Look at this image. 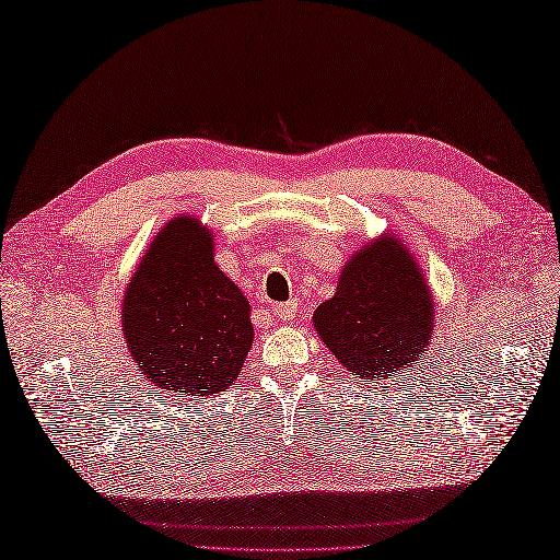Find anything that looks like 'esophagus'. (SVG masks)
Masks as SVG:
<instances>
[{
    "label": "esophagus",
    "mask_w": 560,
    "mask_h": 560,
    "mask_svg": "<svg viewBox=\"0 0 560 560\" xmlns=\"http://www.w3.org/2000/svg\"><path fill=\"white\" fill-rule=\"evenodd\" d=\"M295 313H299V301H287V303H279L277 307H273V315H277L279 319H291L295 317Z\"/></svg>",
    "instance_id": "1"
}]
</instances>
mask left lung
<instances>
[{"instance_id": "1", "label": "left lung", "mask_w": 560, "mask_h": 560, "mask_svg": "<svg viewBox=\"0 0 560 560\" xmlns=\"http://www.w3.org/2000/svg\"><path fill=\"white\" fill-rule=\"evenodd\" d=\"M313 323L351 375L387 380L423 355L433 331V299L395 237L353 255L335 299L317 307Z\"/></svg>"}]
</instances>
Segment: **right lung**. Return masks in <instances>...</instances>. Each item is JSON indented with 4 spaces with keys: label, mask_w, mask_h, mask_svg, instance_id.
<instances>
[{
    "label": "right lung",
    "mask_w": 560,
    "mask_h": 560,
    "mask_svg": "<svg viewBox=\"0 0 560 560\" xmlns=\"http://www.w3.org/2000/svg\"><path fill=\"white\" fill-rule=\"evenodd\" d=\"M122 327L137 368L161 392H229L253 347L249 303L213 261V235L177 217L141 257Z\"/></svg>",
    "instance_id": "add662e5"
}]
</instances>
